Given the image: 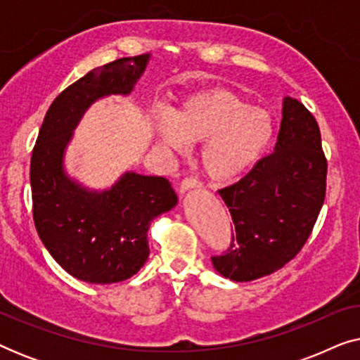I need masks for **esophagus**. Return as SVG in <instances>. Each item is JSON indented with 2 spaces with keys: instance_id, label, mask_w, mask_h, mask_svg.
Returning <instances> with one entry per match:
<instances>
[{
  "instance_id": "esophagus-1",
  "label": "esophagus",
  "mask_w": 360,
  "mask_h": 360,
  "mask_svg": "<svg viewBox=\"0 0 360 360\" xmlns=\"http://www.w3.org/2000/svg\"><path fill=\"white\" fill-rule=\"evenodd\" d=\"M193 188H201V184L196 179H193V176L184 179V181L180 184V193H186V191H190Z\"/></svg>"
}]
</instances>
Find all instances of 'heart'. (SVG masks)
I'll return each instance as SVG.
<instances>
[{"mask_svg":"<svg viewBox=\"0 0 360 360\" xmlns=\"http://www.w3.org/2000/svg\"><path fill=\"white\" fill-rule=\"evenodd\" d=\"M152 131L160 144L185 152L201 144L200 164L214 184L244 176L267 152L275 134L272 115L223 88L186 96L174 115L162 111Z\"/></svg>","mask_w":360,"mask_h":360,"instance_id":"b5f03b06","label":"heart"}]
</instances>
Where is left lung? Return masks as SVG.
<instances>
[{"label": "left lung", "instance_id": "obj_1", "mask_svg": "<svg viewBox=\"0 0 360 360\" xmlns=\"http://www.w3.org/2000/svg\"><path fill=\"white\" fill-rule=\"evenodd\" d=\"M328 164L311 112L285 96L274 154L238 184L219 190L236 236L224 255L211 257L216 272L250 282L282 269L311 234L326 195Z\"/></svg>", "mask_w": 360, "mask_h": 360}]
</instances>
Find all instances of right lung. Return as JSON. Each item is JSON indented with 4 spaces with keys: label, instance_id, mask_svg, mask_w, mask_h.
<instances>
[{
    "label": "right lung",
    "instance_id": "right-lung-1",
    "mask_svg": "<svg viewBox=\"0 0 360 360\" xmlns=\"http://www.w3.org/2000/svg\"><path fill=\"white\" fill-rule=\"evenodd\" d=\"M150 53L117 58L72 83L49 108L31 159L34 224L60 267L82 282L116 283L149 257L150 223L174 210L170 181L127 170L110 188H88L65 169L73 131L93 103L129 96Z\"/></svg>",
    "mask_w": 360,
    "mask_h": 360
}]
</instances>
